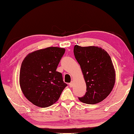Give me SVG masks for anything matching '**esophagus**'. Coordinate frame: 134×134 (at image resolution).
<instances>
[{
  "instance_id": "obj_1",
  "label": "esophagus",
  "mask_w": 134,
  "mask_h": 134,
  "mask_svg": "<svg viewBox=\"0 0 134 134\" xmlns=\"http://www.w3.org/2000/svg\"><path fill=\"white\" fill-rule=\"evenodd\" d=\"M72 85H73V83H72V82H71L70 83H69V87H72Z\"/></svg>"
}]
</instances>
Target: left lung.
<instances>
[{
	"instance_id": "left-lung-1",
	"label": "left lung",
	"mask_w": 134,
	"mask_h": 134,
	"mask_svg": "<svg viewBox=\"0 0 134 134\" xmlns=\"http://www.w3.org/2000/svg\"><path fill=\"white\" fill-rule=\"evenodd\" d=\"M75 59L81 67L86 83L87 91L79 97L82 103L95 104L103 101L115 84V72L108 53L96 46L74 47Z\"/></svg>"
}]
</instances>
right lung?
<instances>
[{
  "instance_id": "1",
  "label": "right lung",
  "mask_w": 134,
  "mask_h": 134,
  "mask_svg": "<svg viewBox=\"0 0 134 134\" xmlns=\"http://www.w3.org/2000/svg\"><path fill=\"white\" fill-rule=\"evenodd\" d=\"M63 48L50 47L29 54L21 63L19 82L26 98L37 107H50L60 98L67 86L62 74L56 71Z\"/></svg>"
}]
</instances>
